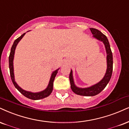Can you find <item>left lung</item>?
<instances>
[{"instance_id": "left-lung-1", "label": "left lung", "mask_w": 129, "mask_h": 129, "mask_svg": "<svg viewBox=\"0 0 129 129\" xmlns=\"http://www.w3.org/2000/svg\"><path fill=\"white\" fill-rule=\"evenodd\" d=\"M90 29L93 34V37L97 40L102 42L103 44H104L106 52L107 69H106L104 77L99 82L94 84L91 86L85 87V88H81L75 85L74 77H73L72 70H71V73L69 75V80L71 82V89L77 94L84 96H94L101 93L103 89L105 88L110 81L111 76H112V69H113V57H112V53L107 37L98 29L94 28H90Z\"/></svg>"}]
</instances>
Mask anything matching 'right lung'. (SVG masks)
Instances as JSON below:
<instances>
[{
  "instance_id": "1",
  "label": "right lung",
  "mask_w": 129,
  "mask_h": 129,
  "mask_svg": "<svg viewBox=\"0 0 129 129\" xmlns=\"http://www.w3.org/2000/svg\"><path fill=\"white\" fill-rule=\"evenodd\" d=\"M26 33H23L21 36L17 38L16 40L14 42L13 45L11 48L10 54L9 57V71H10V75L11 79H12V83L14 85V86L22 94L24 95L25 97L27 98L30 99L32 100H39L45 98L50 96V94L52 93V90H53V82L54 80L55 76L58 72V71L59 70L60 68L57 69L55 71H53L52 72L51 75L50 81L48 84V86L45 90H42V91L39 92H36V93H33L31 91H26V90H23V88H21L19 85L17 84V82L15 81V77H14V54H15V51L17 47V45H18V42H20L21 39L23 38V36L25 35Z\"/></svg>"
}]
</instances>
